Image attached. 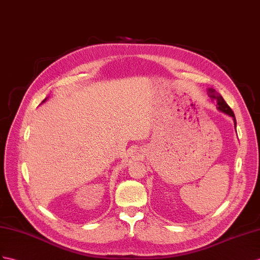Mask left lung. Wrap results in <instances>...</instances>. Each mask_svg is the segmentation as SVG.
Returning <instances> with one entry per match:
<instances>
[{"label":"left lung","instance_id":"left-lung-1","mask_svg":"<svg viewBox=\"0 0 260 260\" xmlns=\"http://www.w3.org/2000/svg\"><path fill=\"white\" fill-rule=\"evenodd\" d=\"M208 94H209V96L212 100H214V101H216V109L219 112L225 113V114L230 115L233 118V121H234V127L236 129V119H235L234 112L232 111V109L228 105V103L224 101V99L222 98V95L219 94V93H217L214 89H212V88L208 89Z\"/></svg>","mask_w":260,"mask_h":260}]
</instances>
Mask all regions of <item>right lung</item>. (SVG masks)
Wrapping results in <instances>:
<instances>
[{
    "label": "right lung",
    "mask_w": 260,
    "mask_h": 260,
    "mask_svg": "<svg viewBox=\"0 0 260 260\" xmlns=\"http://www.w3.org/2000/svg\"><path fill=\"white\" fill-rule=\"evenodd\" d=\"M46 101H47V98H46V99H45V100H44V101H43V102H42V103H44V102H46Z\"/></svg>",
    "instance_id": "right-lung-1"
}]
</instances>
